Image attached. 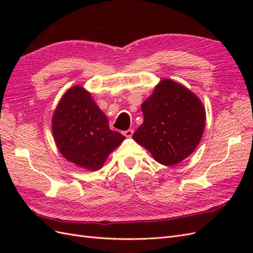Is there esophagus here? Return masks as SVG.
Segmentation results:
<instances>
[{
    "mask_svg": "<svg viewBox=\"0 0 253 253\" xmlns=\"http://www.w3.org/2000/svg\"><path fill=\"white\" fill-rule=\"evenodd\" d=\"M133 133H134V129L133 128H129V129H126V131L124 132V135L126 137H132Z\"/></svg>",
    "mask_w": 253,
    "mask_h": 253,
    "instance_id": "1",
    "label": "esophagus"
}]
</instances>
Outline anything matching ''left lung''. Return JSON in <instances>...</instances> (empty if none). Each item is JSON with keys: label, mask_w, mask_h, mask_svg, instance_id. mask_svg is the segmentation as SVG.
I'll return each instance as SVG.
<instances>
[{"label": "left lung", "mask_w": 253, "mask_h": 253, "mask_svg": "<svg viewBox=\"0 0 253 253\" xmlns=\"http://www.w3.org/2000/svg\"><path fill=\"white\" fill-rule=\"evenodd\" d=\"M142 125L134 140L147 149L157 163H181L200 143L206 122L202 101L186 86L170 79L160 81L141 104Z\"/></svg>", "instance_id": "1"}]
</instances>
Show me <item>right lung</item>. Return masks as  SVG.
I'll list each match as a JSON object with an SVG mask.
<instances>
[{
  "label": "right lung",
  "mask_w": 253,
  "mask_h": 253,
  "mask_svg": "<svg viewBox=\"0 0 253 253\" xmlns=\"http://www.w3.org/2000/svg\"><path fill=\"white\" fill-rule=\"evenodd\" d=\"M51 131L67 162L87 171L100 170L111 153L126 139L112 131L104 113L80 85L68 88L61 98L52 115Z\"/></svg>",
  "instance_id": "right-lung-1"
}]
</instances>
